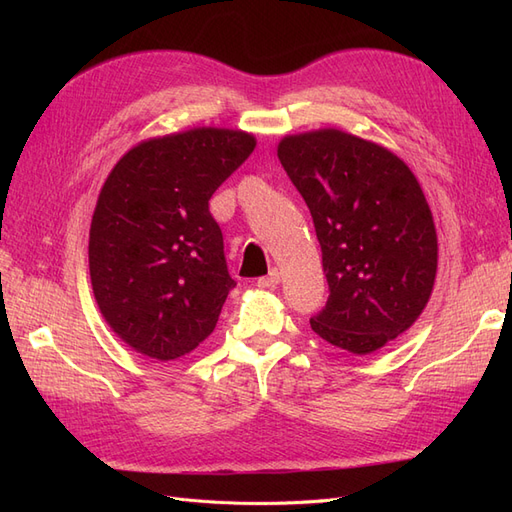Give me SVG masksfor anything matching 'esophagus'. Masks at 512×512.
<instances>
[{"mask_svg": "<svg viewBox=\"0 0 512 512\" xmlns=\"http://www.w3.org/2000/svg\"><path fill=\"white\" fill-rule=\"evenodd\" d=\"M280 282H282V273L277 271V269H271L269 275L260 277V280H258V288H275Z\"/></svg>", "mask_w": 512, "mask_h": 512, "instance_id": "1", "label": "esophagus"}]
</instances>
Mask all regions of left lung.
<instances>
[{
    "instance_id": "1",
    "label": "left lung",
    "mask_w": 512,
    "mask_h": 512,
    "mask_svg": "<svg viewBox=\"0 0 512 512\" xmlns=\"http://www.w3.org/2000/svg\"><path fill=\"white\" fill-rule=\"evenodd\" d=\"M277 158L312 213L331 290L309 324L346 352L380 350L423 314L436 282L421 183L391 149L337 128L288 134Z\"/></svg>"
}]
</instances>
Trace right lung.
Here are the masks:
<instances>
[{
  "label": "right lung",
  "mask_w": 512,
  "mask_h": 512,
  "mask_svg": "<svg viewBox=\"0 0 512 512\" xmlns=\"http://www.w3.org/2000/svg\"><path fill=\"white\" fill-rule=\"evenodd\" d=\"M254 147L250 132L192 128L141 141L108 173L89 275L102 318L134 352L175 361L213 333L235 280L209 198Z\"/></svg>",
  "instance_id": "obj_1"
}]
</instances>
